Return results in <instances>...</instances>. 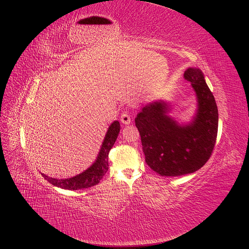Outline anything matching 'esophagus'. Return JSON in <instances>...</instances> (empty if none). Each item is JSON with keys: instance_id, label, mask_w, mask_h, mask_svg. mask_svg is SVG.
<instances>
[{"instance_id": "34e87169", "label": "esophagus", "mask_w": 249, "mask_h": 249, "mask_svg": "<svg viewBox=\"0 0 249 249\" xmlns=\"http://www.w3.org/2000/svg\"><path fill=\"white\" fill-rule=\"evenodd\" d=\"M121 122L124 124H130V116H129V113H128V111L126 109L124 110L122 112V114H121Z\"/></svg>"}]
</instances>
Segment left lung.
Listing matches in <instances>:
<instances>
[{"label":"left lung","instance_id":"left-lung-1","mask_svg":"<svg viewBox=\"0 0 249 249\" xmlns=\"http://www.w3.org/2000/svg\"><path fill=\"white\" fill-rule=\"evenodd\" d=\"M184 77L191 82L198 99L194 121L180 125L167 114L164 101L142 108L135 120L148 166L160 176L191 174L206 164L214 150L218 131V109L213 93L200 69L188 68Z\"/></svg>","mask_w":249,"mask_h":249}]
</instances>
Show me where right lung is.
Returning <instances> with one entry per match:
<instances>
[{
	"label": "right lung",
	"mask_w": 249,
	"mask_h": 249,
	"mask_svg": "<svg viewBox=\"0 0 249 249\" xmlns=\"http://www.w3.org/2000/svg\"><path fill=\"white\" fill-rule=\"evenodd\" d=\"M121 124L118 121L113 122L110 124L106 135L105 141L102 142L96 160L92 166H90V168L85 170L83 173L77 175L75 177L64 180L50 178L44 174H42V176L52 185L67 190H79L95 186L104 178L105 174L108 170V154L116 141V138L119 136Z\"/></svg>",
	"instance_id": "obj_1"
}]
</instances>
